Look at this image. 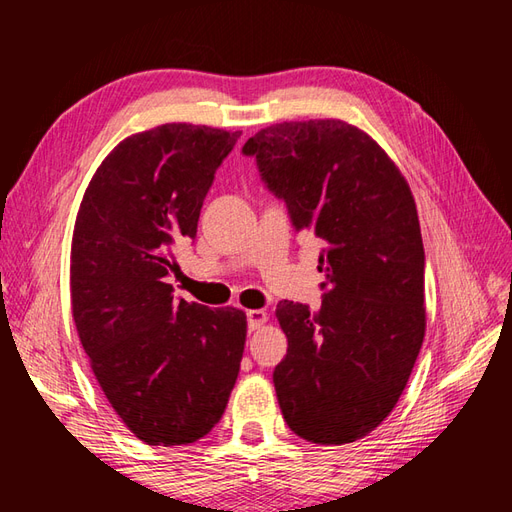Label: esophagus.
Wrapping results in <instances>:
<instances>
[{
  "label": "esophagus",
  "instance_id": "obj_1",
  "mask_svg": "<svg viewBox=\"0 0 512 512\" xmlns=\"http://www.w3.org/2000/svg\"><path fill=\"white\" fill-rule=\"evenodd\" d=\"M266 321H268V317H266L264 310H248L246 312V323H248V330L250 332H255V330L262 328Z\"/></svg>",
  "mask_w": 512,
  "mask_h": 512
}]
</instances>
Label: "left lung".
I'll list each match as a JSON object with an SVG mask.
<instances>
[{
	"instance_id": "8db88e82",
	"label": "left lung",
	"mask_w": 512,
	"mask_h": 512,
	"mask_svg": "<svg viewBox=\"0 0 512 512\" xmlns=\"http://www.w3.org/2000/svg\"><path fill=\"white\" fill-rule=\"evenodd\" d=\"M295 231L323 242L321 308L279 301L288 354L273 383L288 427L314 444L356 442L405 389L424 339L416 202L389 156L336 118L270 125L246 140Z\"/></svg>"
}]
</instances>
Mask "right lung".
<instances>
[{
    "label": "right lung",
    "mask_w": 512,
    "mask_h": 512,
    "mask_svg": "<svg viewBox=\"0 0 512 512\" xmlns=\"http://www.w3.org/2000/svg\"><path fill=\"white\" fill-rule=\"evenodd\" d=\"M242 132L169 123L125 138L76 215V332L114 411L151 447L204 438L226 409L246 314L173 297V250L195 239L215 171Z\"/></svg>",
    "instance_id": "obj_1"
}]
</instances>
